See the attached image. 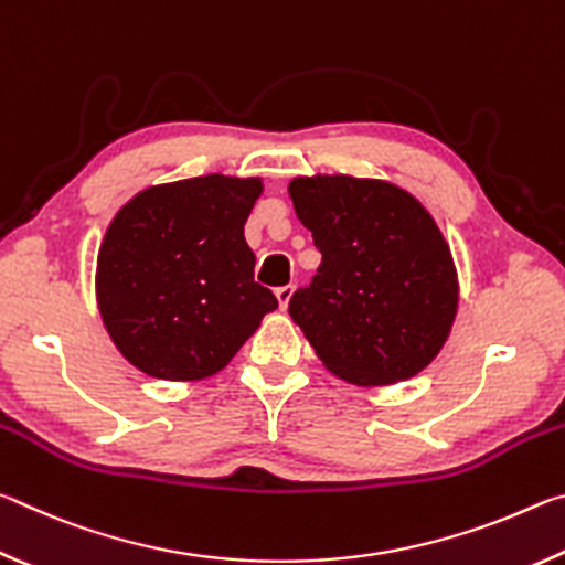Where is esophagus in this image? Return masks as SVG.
<instances>
[{
    "label": "esophagus",
    "mask_w": 565,
    "mask_h": 565,
    "mask_svg": "<svg viewBox=\"0 0 565 565\" xmlns=\"http://www.w3.org/2000/svg\"><path fill=\"white\" fill-rule=\"evenodd\" d=\"M291 296H294V286L291 284L289 286H279V289H276V301H279V309L281 311L289 309Z\"/></svg>",
    "instance_id": "obj_1"
}]
</instances>
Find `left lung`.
<instances>
[{
    "label": "left lung",
    "instance_id": "obj_1",
    "mask_svg": "<svg viewBox=\"0 0 565 565\" xmlns=\"http://www.w3.org/2000/svg\"><path fill=\"white\" fill-rule=\"evenodd\" d=\"M289 196L321 252L289 313L329 374L363 388L420 374L458 311L451 246L428 209L391 181L351 174L296 177Z\"/></svg>",
    "mask_w": 565,
    "mask_h": 565
}]
</instances>
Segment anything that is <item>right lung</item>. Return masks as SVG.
Listing matches in <instances>:
<instances>
[{"label":"right lung","mask_w":565,"mask_h":565,"mask_svg":"<svg viewBox=\"0 0 565 565\" xmlns=\"http://www.w3.org/2000/svg\"><path fill=\"white\" fill-rule=\"evenodd\" d=\"M262 191L259 177L204 174L141 189L114 214L97 254V306L141 374L214 376L279 306L254 281L244 238Z\"/></svg>","instance_id":"obj_1"}]
</instances>
